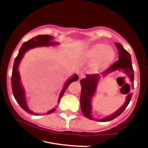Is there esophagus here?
<instances>
[{"label":"esophagus","mask_w":148,"mask_h":148,"mask_svg":"<svg viewBox=\"0 0 148 148\" xmlns=\"http://www.w3.org/2000/svg\"><path fill=\"white\" fill-rule=\"evenodd\" d=\"M79 77H80V79H83V78L85 77V74H83V73H81V74H80Z\"/></svg>","instance_id":"esophagus-1"}]
</instances>
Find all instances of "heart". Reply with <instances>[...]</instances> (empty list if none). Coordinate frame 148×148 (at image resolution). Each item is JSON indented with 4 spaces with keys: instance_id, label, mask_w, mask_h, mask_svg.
Listing matches in <instances>:
<instances>
[{
    "instance_id": "obj_1",
    "label": "heart",
    "mask_w": 148,
    "mask_h": 148,
    "mask_svg": "<svg viewBox=\"0 0 148 148\" xmlns=\"http://www.w3.org/2000/svg\"><path fill=\"white\" fill-rule=\"evenodd\" d=\"M86 57L93 60L91 65L93 70L99 71L106 67L113 61L115 52L104 44H97L88 49L86 53Z\"/></svg>"
}]
</instances>
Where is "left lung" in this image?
<instances>
[{"label": "left lung", "instance_id": "1", "mask_svg": "<svg viewBox=\"0 0 148 148\" xmlns=\"http://www.w3.org/2000/svg\"><path fill=\"white\" fill-rule=\"evenodd\" d=\"M115 47L118 51V60L115 62L111 67L104 72H102L101 75L105 76L108 73L113 72L115 70H123L127 76L130 77V81L134 83V69L132 64V59L130 53L127 51L120 44L115 43ZM100 78L99 74H87L86 79H82L80 81L81 86V98H80V102H81V108L83 114L85 117L90 119V120H94L92 118V106H91V100L93 95H95L96 91L98 81ZM120 78V77H119ZM119 78L117 79L118 81ZM134 88V84H133ZM132 93H130L126 97V101L124 105L120 109L118 110L113 115L110 116H107L106 118L100 120H97V121L99 122H107L110 120H113L116 118L119 115L121 114L125 111V108L128 106L130 102V100L132 97Z\"/></svg>", "mask_w": 148, "mask_h": 148}]
</instances>
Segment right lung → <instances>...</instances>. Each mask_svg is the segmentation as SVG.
I'll list each match as a JSON object with an SVG mask.
<instances>
[{
	"label": "right lung",
	"instance_id": "obj_1",
	"mask_svg": "<svg viewBox=\"0 0 148 148\" xmlns=\"http://www.w3.org/2000/svg\"><path fill=\"white\" fill-rule=\"evenodd\" d=\"M52 37L50 35H40L38 36H36L33 38L30 39L28 41L25 42L21 46V47L19 49V52L17 56L16 57L14 60V65H13V69H12V79H11V84H12V92L13 95H14L15 99L17 101V103L19 104V106L26 111L27 113H30L32 115H37V113H34L33 111H31L27 106L26 101H25V92L23 90V88H22L21 82H20V76L19 73L18 71V64L21 60L23 58V55H24L25 52L28 49L34 48V47H42V46H49V45H57V42H52ZM79 79V76L76 74H74L71 79H69L67 82L64 85L63 89L61 91L60 95H59L58 100V103H59L60 100L62 97L63 94L65 92L67 88H68L69 84L72 83L73 81H76ZM56 108H53L51 111H48L47 114H50V113H53V111H56Z\"/></svg>",
	"mask_w": 148,
	"mask_h": 148
}]
</instances>
